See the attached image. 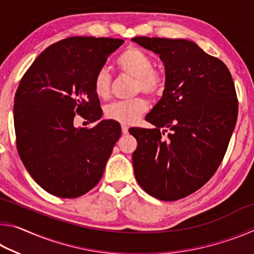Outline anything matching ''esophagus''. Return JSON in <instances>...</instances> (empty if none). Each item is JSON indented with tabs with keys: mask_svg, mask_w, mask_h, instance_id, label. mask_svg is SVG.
I'll use <instances>...</instances> for the list:
<instances>
[{
	"mask_svg": "<svg viewBox=\"0 0 254 254\" xmlns=\"http://www.w3.org/2000/svg\"><path fill=\"white\" fill-rule=\"evenodd\" d=\"M128 132V127L126 126V124H122V133L123 134H127Z\"/></svg>",
	"mask_w": 254,
	"mask_h": 254,
	"instance_id": "obj_1",
	"label": "esophagus"
}]
</instances>
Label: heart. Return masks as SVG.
<instances>
[{"mask_svg": "<svg viewBox=\"0 0 254 254\" xmlns=\"http://www.w3.org/2000/svg\"><path fill=\"white\" fill-rule=\"evenodd\" d=\"M119 71L134 78L133 93H143L156 98L160 96L166 88L167 78L161 70L154 69L153 60L150 56L137 47H128L117 58L115 62ZM94 92L102 100H107L112 92V76L106 68L96 71L93 80ZM148 109L147 101L143 97H134L128 101H118L109 104L104 110L107 119L123 124L134 123Z\"/></svg>", "mask_w": 254, "mask_h": 254, "instance_id": "b5f03b06", "label": "heart"}]
</instances>
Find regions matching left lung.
<instances>
[{
    "mask_svg": "<svg viewBox=\"0 0 254 254\" xmlns=\"http://www.w3.org/2000/svg\"><path fill=\"white\" fill-rule=\"evenodd\" d=\"M132 40L159 54L167 78L161 100L145 117L156 127L128 130L137 141L135 179L149 195L178 200L203 187L225 156L238 119L235 86L225 64L195 42Z\"/></svg>",
    "mask_w": 254,
    "mask_h": 254,
    "instance_id": "left-lung-1",
    "label": "left lung"
}]
</instances>
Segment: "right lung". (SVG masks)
<instances>
[{"label": "right lung", "mask_w": 254, "mask_h": 254, "mask_svg": "<svg viewBox=\"0 0 254 254\" xmlns=\"http://www.w3.org/2000/svg\"><path fill=\"white\" fill-rule=\"evenodd\" d=\"M123 42L60 40L42 51L20 80L13 110L16 149L34 182L51 195L76 198L102 178L121 136L120 123L103 120L93 127H75L74 118L101 119L94 76Z\"/></svg>", "instance_id": "obj_1"}]
</instances>
